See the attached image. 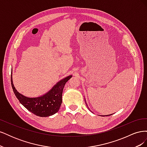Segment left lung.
Segmentation results:
<instances>
[{
    "label": "left lung",
    "mask_w": 147,
    "mask_h": 147,
    "mask_svg": "<svg viewBox=\"0 0 147 147\" xmlns=\"http://www.w3.org/2000/svg\"><path fill=\"white\" fill-rule=\"evenodd\" d=\"M86 105L88 106V105H87V104H86ZM112 114H111V115H103V116L104 117H105V116H110V115H112ZM103 116H102V117H103Z\"/></svg>",
    "instance_id": "1"
}]
</instances>
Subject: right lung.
Masks as SVG:
<instances>
[{"label": "right lung", "instance_id": "obj_1", "mask_svg": "<svg viewBox=\"0 0 147 147\" xmlns=\"http://www.w3.org/2000/svg\"><path fill=\"white\" fill-rule=\"evenodd\" d=\"M11 84L13 92L20 103L30 112L40 117H47L58 112L62 103V94L65 83L72 77V75L62 80L51 90L42 96L30 98L23 96L16 91L12 82Z\"/></svg>", "mask_w": 147, "mask_h": 147}]
</instances>
